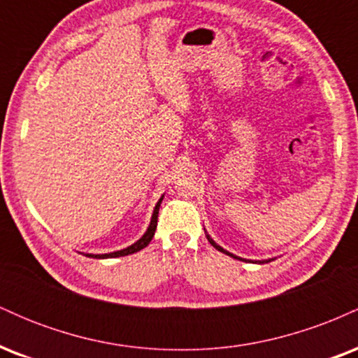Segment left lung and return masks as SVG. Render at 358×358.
<instances>
[{"mask_svg":"<svg viewBox=\"0 0 358 358\" xmlns=\"http://www.w3.org/2000/svg\"><path fill=\"white\" fill-rule=\"evenodd\" d=\"M207 239H208V242H210V244H212V245H213V248H215L217 250H220V252L227 254V256H232V257L239 259V257H237V256H234V254H231V252H227V250H225V249H222V248H220V245H217V244H215V242H213V241L210 239V236H207ZM259 262H261V261H259ZM262 262H269V261H262Z\"/></svg>","mask_w":358,"mask_h":358,"instance_id":"left-lung-1","label":"left lung"}]
</instances>
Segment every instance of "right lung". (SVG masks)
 I'll return each instance as SVG.
<instances>
[{
  "mask_svg": "<svg viewBox=\"0 0 358 358\" xmlns=\"http://www.w3.org/2000/svg\"><path fill=\"white\" fill-rule=\"evenodd\" d=\"M163 196L159 199V202L156 203L155 210H153V217H151V222H150V227H148V231L145 232V236L141 237L138 242H134L133 245H129V248L122 249V250H116V252H109V254H85L87 257H96V259H109V257H121V256H127V254H134L138 252V250L145 249L148 244H150L151 239H153L155 236V231H156V225H158V210H159V203H162Z\"/></svg>",
  "mask_w": 358,
  "mask_h": 358,
  "instance_id": "obj_1",
  "label": "right lung"
}]
</instances>
